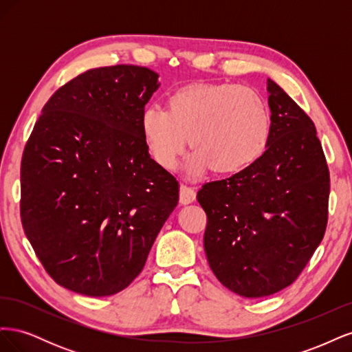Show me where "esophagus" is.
<instances>
[{
  "label": "esophagus",
  "mask_w": 352,
  "mask_h": 352,
  "mask_svg": "<svg viewBox=\"0 0 352 352\" xmlns=\"http://www.w3.org/2000/svg\"><path fill=\"white\" fill-rule=\"evenodd\" d=\"M195 198H197V194L192 188L186 186V185L180 186V189H179L180 204H190V202L195 201Z\"/></svg>",
  "instance_id": "1"
}]
</instances>
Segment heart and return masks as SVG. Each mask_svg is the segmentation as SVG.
<instances>
[{
    "mask_svg": "<svg viewBox=\"0 0 352 352\" xmlns=\"http://www.w3.org/2000/svg\"><path fill=\"white\" fill-rule=\"evenodd\" d=\"M141 131L155 162L172 170L186 144L194 153L186 168L201 175L236 173L257 160L269 141L267 105L251 88L235 83H192L167 100V111L151 105L141 116Z\"/></svg>",
    "mask_w": 352,
    "mask_h": 352,
    "instance_id": "obj_1",
    "label": "heart"
}]
</instances>
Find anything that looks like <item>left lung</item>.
Instances as JSON below:
<instances>
[{
	"label": "left lung",
	"mask_w": 352,
	"mask_h": 352,
	"mask_svg": "<svg viewBox=\"0 0 352 352\" xmlns=\"http://www.w3.org/2000/svg\"><path fill=\"white\" fill-rule=\"evenodd\" d=\"M270 135L265 151L228 179L202 185L210 269L229 291L261 298L289 286L320 245L330 179L316 127L267 79Z\"/></svg>",
	"instance_id": "1"
}]
</instances>
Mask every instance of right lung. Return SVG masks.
<instances>
[{"label":"right lung","mask_w":352,"mask_h":352,"mask_svg":"<svg viewBox=\"0 0 352 352\" xmlns=\"http://www.w3.org/2000/svg\"><path fill=\"white\" fill-rule=\"evenodd\" d=\"M158 73L91 69L42 109L22 158L20 214L48 274L76 294L123 291L179 201L177 180L141 131Z\"/></svg>","instance_id":"1"}]
</instances>
